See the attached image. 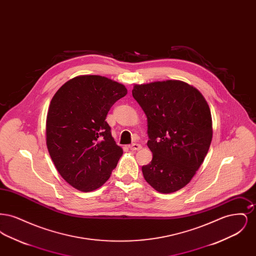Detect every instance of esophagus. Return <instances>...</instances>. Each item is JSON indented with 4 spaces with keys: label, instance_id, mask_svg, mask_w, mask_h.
Wrapping results in <instances>:
<instances>
[{
    "label": "esophagus",
    "instance_id": "obj_1",
    "mask_svg": "<svg viewBox=\"0 0 256 256\" xmlns=\"http://www.w3.org/2000/svg\"><path fill=\"white\" fill-rule=\"evenodd\" d=\"M130 148L132 150H141V148H142V146H141L140 144H136V143H134V144L130 146Z\"/></svg>",
    "mask_w": 256,
    "mask_h": 256
}]
</instances>
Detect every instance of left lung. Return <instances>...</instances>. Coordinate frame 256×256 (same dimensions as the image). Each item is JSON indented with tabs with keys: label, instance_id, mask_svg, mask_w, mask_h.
<instances>
[{
	"label": "left lung",
	"instance_id": "left-lung-1",
	"mask_svg": "<svg viewBox=\"0 0 256 256\" xmlns=\"http://www.w3.org/2000/svg\"><path fill=\"white\" fill-rule=\"evenodd\" d=\"M132 96L148 120L152 160L142 167L152 188L169 194L191 182L212 141V118L202 93L182 80L134 84Z\"/></svg>",
	"mask_w": 256,
	"mask_h": 256
}]
</instances>
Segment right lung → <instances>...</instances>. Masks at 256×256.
I'll list each match as a JSON object with an SVG mask.
<instances>
[{
    "instance_id": "1",
    "label": "right lung",
    "mask_w": 256,
    "mask_h": 256,
    "mask_svg": "<svg viewBox=\"0 0 256 256\" xmlns=\"http://www.w3.org/2000/svg\"><path fill=\"white\" fill-rule=\"evenodd\" d=\"M128 93L110 78L78 76L50 100L46 120L50 156L66 182L91 192L108 182L122 156L106 121L110 108Z\"/></svg>"
}]
</instances>
